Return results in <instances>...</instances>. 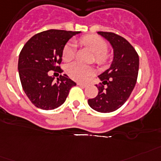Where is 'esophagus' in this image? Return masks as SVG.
<instances>
[{
  "instance_id": "esophagus-1",
  "label": "esophagus",
  "mask_w": 161,
  "mask_h": 161,
  "mask_svg": "<svg viewBox=\"0 0 161 161\" xmlns=\"http://www.w3.org/2000/svg\"><path fill=\"white\" fill-rule=\"evenodd\" d=\"M77 85H78V86H81V87H86V86H87V84L80 83V82H78Z\"/></svg>"
}]
</instances>
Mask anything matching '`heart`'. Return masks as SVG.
Listing matches in <instances>:
<instances>
[{
	"label": "heart",
	"mask_w": 161,
	"mask_h": 161,
	"mask_svg": "<svg viewBox=\"0 0 161 161\" xmlns=\"http://www.w3.org/2000/svg\"><path fill=\"white\" fill-rule=\"evenodd\" d=\"M79 42L81 44L88 47L95 53V62L98 64H106L108 62L110 54L107 51V42L99 36L93 35V34L83 36L80 38ZM75 45L71 42L66 43L62 49V59L65 62H70L75 58ZM66 72L71 79L78 81H84L92 75L93 70L90 66L81 63L73 62L67 66Z\"/></svg>",
	"instance_id": "1"
}]
</instances>
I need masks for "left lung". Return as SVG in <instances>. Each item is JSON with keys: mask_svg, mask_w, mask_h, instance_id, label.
<instances>
[{"mask_svg": "<svg viewBox=\"0 0 161 161\" xmlns=\"http://www.w3.org/2000/svg\"><path fill=\"white\" fill-rule=\"evenodd\" d=\"M114 48V60L109 68L99 75V93L88 103L95 111L111 113L123 105L136 86L139 57L129 42L112 32H98Z\"/></svg>", "mask_w": 161, "mask_h": 161, "instance_id": "8db88e82", "label": "left lung"}]
</instances>
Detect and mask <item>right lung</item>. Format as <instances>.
<instances>
[{"label":"right lung","instance_id":"right-lung-1","mask_svg":"<svg viewBox=\"0 0 161 161\" xmlns=\"http://www.w3.org/2000/svg\"><path fill=\"white\" fill-rule=\"evenodd\" d=\"M80 32L49 30L35 34L19 56L18 70L23 90L33 104L41 109L57 108L66 101L76 84L64 74L54 81L48 71L62 73V49L67 41Z\"/></svg>","mask_w":161,"mask_h":161}]
</instances>
